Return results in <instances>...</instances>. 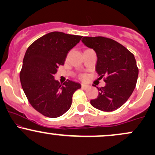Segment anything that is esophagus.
I'll use <instances>...</instances> for the list:
<instances>
[{"label":"esophagus","mask_w":155,"mask_h":155,"mask_svg":"<svg viewBox=\"0 0 155 155\" xmlns=\"http://www.w3.org/2000/svg\"><path fill=\"white\" fill-rule=\"evenodd\" d=\"M89 87H90L89 85L84 84H81V88L84 89V90H86V89H87Z\"/></svg>","instance_id":"obj_1"}]
</instances>
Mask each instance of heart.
Returning a JSON list of instances; mask_svg holds the SVG:
<instances>
[{
	"label": "heart",
	"instance_id": "heart-1",
	"mask_svg": "<svg viewBox=\"0 0 155 155\" xmlns=\"http://www.w3.org/2000/svg\"><path fill=\"white\" fill-rule=\"evenodd\" d=\"M79 78L81 79H84L85 78H86V75H85V74H81V75H80Z\"/></svg>",
	"mask_w": 155,
	"mask_h": 155
}]
</instances>
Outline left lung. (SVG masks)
Segmentation results:
<instances>
[{"label":"left lung","instance_id":"obj_1","mask_svg":"<svg viewBox=\"0 0 155 155\" xmlns=\"http://www.w3.org/2000/svg\"><path fill=\"white\" fill-rule=\"evenodd\" d=\"M81 41L95 50L96 71L106 82V86L97 88L98 96L90 104L103 111L117 110L128 100L136 87L138 68L134 55L123 45L106 37L85 36Z\"/></svg>","mask_w":155,"mask_h":155}]
</instances>
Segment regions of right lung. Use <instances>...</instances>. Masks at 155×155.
<instances>
[{
	"label": "right lung",
	"instance_id": "right-lung-1",
	"mask_svg": "<svg viewBox=\"0 0 155 155\" xmlns=\"http://www.w3.org/2000/svg\"><path fill=\"white\" fill-rule=\"evenodd\" d=\"M81 35L51 32L35 40L27 49L19 78L27 98L44 116L56 118L71 108L72 97L81 84L68 80L63 84L54 79L68 51Z\"/></svg>",
	"mask_w": 155,
	"mask_h": 155
}]
</instances>
